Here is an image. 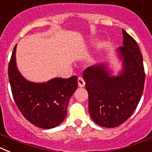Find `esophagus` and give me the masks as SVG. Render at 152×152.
Masks as SVG:
<instances>
[{"mask_svg":"<svg viewBox=\"0 0 152 152\" xmlns=\"http://www.w3.org/2000/svg\"><path fill=\"white\" fill-rule=\"evenodd\" d=\"M77 82H78V86L80 88H83L85 85V81H84V79L81 77H79L77 79Z\"/></svg>","mask_w":152,"mask_h":152,"instance_id":"34e87169","label":"esophagus"}]
</instances>
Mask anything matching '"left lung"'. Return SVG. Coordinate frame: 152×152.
<instances>
[{"label":"left lung","mask_w":152,"mask_h":152,"mask_svg":"<svg viewBox=\"0 0 152 152\" xmlns=\"http://www.w3.org/2000/svg\"><path fill=\"white\" fill-rule=\"evenodd\" d=\"M123 45L117 49L123 69L112 75L107 64H95L84 71L91 118L102 127L114 128L133 113L144 90L143 58L135 40L123 29Z\"/></svg>","instance_id":"1"}]
</instances>
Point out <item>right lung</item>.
Returning <instances> with one entry per match:
<instances>
[{
  "label": "right lung",
  "instance_id": "add662e5",
  "mask_svg": "<svg viewBox=\"0 0 152 152\" xmlns=\"http://www.w3.org/2000/svg\"><path fill=\"white\" fill-rule=\"evenodd\" d=\"M13 49L8 66L12 94L23 116L39 128L52 129L67 115L68 101L77 88V77H56L47 82H31L22 76L16 63Z\"/></svg>",
  "mask_w": 152,
  "mask_h": 152
}]
</instances>
